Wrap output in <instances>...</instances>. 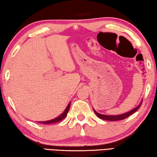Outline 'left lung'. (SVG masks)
<instances>
[{
  "label": "left lung",
  "mask_w": 157,
  "mask_h": 157,
  "mask_svg": "<svg viewBox=\"0 0 157 157\" xmlns=\"http://www.w3.org/2000/svg\"><path fill=\"white\" fill-rule=\"evenodd\" d=\"M141 104H142V101H141V102L140 104H139V106H137L136 108L132 109V110H131L130 111H128V112H126L125 113H123V114H119V115H115V116H109V115H104V114H101V113L96 112V110H94V113H96V115L97 116L98 118H100V119H104V120H106V121H119V120H123L124 119H126V118H127L131 116L133 113L136 112V111L138 110L139 109V107L141 106Z\"/></svg>",
  "instance_id": "1"
}]
</instances>
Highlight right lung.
Instances as JSON below:
<instances>
[{
  "instance_id": "1",
  "label": "right lung",
  "mask_w": 157,
  "mask_h": 157,
  "mask_svg": "<svg viewBox=\"0 0 157 157\" xmlns=\"http://www.w3.org/2000/svg\"><path fill=\"white\" fill-rule=\"evenodd\" d=\"M70 105H71V102L69 104H68L67 107H66V109H65V111H63V113H61V115L59 116V117H58L56 118H55V119H53L52 120H49V121H38L39 123L40 124H53V123H56V122H59L60 121H61V120H63L64 118L66 117V115H67V113L68 112V111H69V109H70Z\"/></svg>"
}]
</instances>
